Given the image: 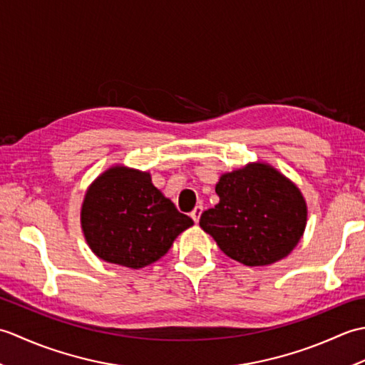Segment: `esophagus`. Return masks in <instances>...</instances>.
Returning a JSON list of instances; mask_svg holds the SVG:
<instances>
[{
    "instance_id": "1",
    "label": "esophagus",
    "mask_w": 365,
    "mask_h": 365,
    "mask_svg": "<svg viewBox=\"0 0 365 365\" xmlns=\"http://www.w3.org/2000/svg\"><path fill=\"white\" fill-rule=\"evenodd\" d=\"M202 212H204V207L202 205H197L195 210L191 212V218L195 220V222H199V218H200V215H202Z\"/></svg>"
}]
</instances>
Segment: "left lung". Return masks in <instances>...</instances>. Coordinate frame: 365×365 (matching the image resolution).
Instances as JSON below:
<instances>
[{"instance_id": "left-lung-1", "label": "left lung", "mask_w": 365, "mask_h": 365, "mask_svg": "<svg viewBox=\"0 0 365 365\" xmlns=\"http://www.w3.org/2000/svg\"><path fill=\"white\" fill-rule=\"evenodd\" d=\"M220 202L199 226L220 250L243 265L263 267L287 257L306 229L307 207L297 185L265 163H250L222 174Z\"/></svg>"}]
</instances>
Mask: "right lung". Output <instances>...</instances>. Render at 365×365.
Segmentation results:
<instances>
[{"label": "right lung", "mask_w": 365, "mask_h": 365, "mask_svg": "<svg viewBox=\"0 0 365 365\" xmlns=\"http://www.w3.org/2000/svg\"><path fill=\"white\" fill-rule=\"evenodd\" d=\"M163 192L149 173L113 166L91 185L81 207V227L98 259L127 268H144L192 226Z\"/></svg>", "instance_id": "obj_1"}]
</instances>
